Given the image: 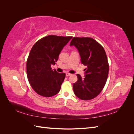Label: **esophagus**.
<instances>
[{
  "mask_svg": "<svg viewBox=\"0 0 134 134\" xmlns=\"http://www.w3.org/2000/svg\"><path fill=\"white\" fill-rule=\"evenodd\" d=\"M71 74H70V73H69V72H66V76H70Z\"/></svg>",
  "mask_w": 134,
  "mask_h": 134,
  "instance_id": "obj_1",
  "label": "esophagus"
}]
</instances>
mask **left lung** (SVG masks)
I'll use <instances>...</instances> for the list:
<instances>
[{
  "mask_svg": "<svg viewBox=\"0 0 134 134\" xmlns=\"http://www.w3.org/2000/svg\"><path fill=\"white\" fill-rule=\"evenodd\" d=\"M70 46L78 49L81 62L87 66L84 78L76 75L78 81L72 86L74 94L80 99H92L102 91L107 79L109 65L106 52L90 37H73Z\"/></svg>",
  "mask_w": 134,
  "mask_h": 134,
  "instance_id": "obj_1",
  "label": "left lung"
}]
</instances>
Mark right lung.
<instances>
[{
  "label": "right lung",
  "instance_id": "right-lung-1",
  "mask_svg": "<svg viewBox=\"0 0 134 134\" xmlns=\"http://www.w3.org/2000/svg\"><path fill=\"white\" fill-rule=\"evenodd\" d=\"M72 37L49 35L36 42L27 61V75L33 90L45 97L58 93L65 78V74L52 70V65L57 62L63 47Z\"/></svg>",
  "mask_w": 134,
  "mask_h": 134
}]
</instances>
